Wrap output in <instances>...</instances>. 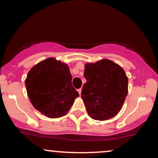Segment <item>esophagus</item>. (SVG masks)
I'll return each mask as SVG.
<instances>
[{
	"instance_id": "1",
	"label": "esophagus",
	"mask_w": 158,
	"mask_h": 158,
	"mask_svg": "<svg viewBox=\"0 0 158 158\" xmlns=\"http://www.w3.org/2000/svg\"><path fill=\"white\" fill-rule=\"evenodd\" d=\"M77 91H78V92H79V95H80V94H81V88H79V89H78V90H77Z\"/></svg>"
}]
</instances>
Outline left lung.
<instances>
[{"label": "left lung", "instance_id": "obj_1", "mask_svg": "<svg viewBox=\"0 0 158 158\" xmlns=\"http://www.w3.org/2000/svg\"><path fill=\"white\" fill-rule=\"evenodd\" d=\"M86 83L81 90L88 115L96 120H107L122 109L128 94V81L124 70L109 59L87 63L84 71Z\"/></svg>", "mask_w": 158, "mask_h": 158}]
</instances>
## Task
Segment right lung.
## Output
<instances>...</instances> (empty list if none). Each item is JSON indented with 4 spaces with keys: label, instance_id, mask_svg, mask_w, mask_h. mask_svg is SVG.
I'll use <instances>...</instances> for the list:
<instances>
[{
    "label": "right lung",
    "instance_id": "1",
    "mask_svg": "<svg viewBox=\"0 0 158 158\" xmlns=\"http://www.w3.org/2000/svg\"><path fill=\"white\" fill-rule=\"evenodd\" d=\"M25 85L34 108L49 118L65 115L79 97L72 85L68 65L54 58H48L32 67Z\"/></svg>",
    "mask_w": 158,
    "mask_h": 158
}]
</instances>
